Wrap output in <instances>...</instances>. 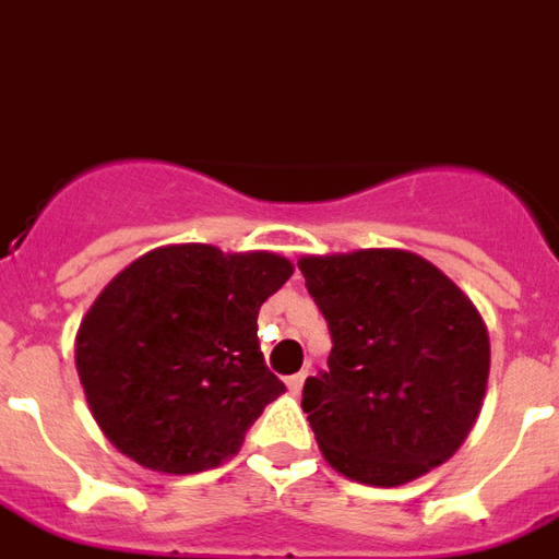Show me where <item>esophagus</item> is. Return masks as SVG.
Instances as JSON below:
<instances>
[{
	"label": "esophagus",
	"instance_id": "obj_1",
	"mask_svg": "<svg viewBox=\"0 0 559 559\" xmlns=\"http://www.w3.org/2000/svg\"><path fill=\"white\" fill-rule=\"evenodd\" d=\"M305 379H308V370H301V373H296V376H290V379H287V388H290V394H296V396L301 394V388H305Z\"/></svg>",
	"mask_w": 559,
	"mask_h": 559
}]
</instances>
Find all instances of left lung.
Here are the masks:
<instances>
[{
  "label": "left lung",
  "instance_id": "left-lung-1",
  "mask_svg": "<svg viewBox=\"0 0 559 559\" xmlns=\"http://www.w3.org/2000/svg\"><path fill=\"white\" fill-rule=\"evenodd\" d=\"M299 269L332 332L329 370L301 391L329 465L367 486H403L448 462L489 379L474 301L400 248L301 258Z\"/></svg>",
  "mask_w": 559,
  "mask_h": 559
}]
</instances>
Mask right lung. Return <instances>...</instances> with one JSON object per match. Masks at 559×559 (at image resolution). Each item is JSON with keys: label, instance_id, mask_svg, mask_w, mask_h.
I'll list each match as a JSON object with an SVG mask.
<instances>
[{"label": "right lung", "instance_id": "obj_1", "mask_svg": "<svg viewBox=\"0 0 559 559\" xmlns=\"http://www.w3.org/2000/svg\"><path fill=\"white\" fill-rule=\"evenodd\" d=\"M293 275L272 251L153 248L109 281L76 334L94 420L163 474L216 468L287 388L263 361L260 305Z\"/></svg>", "mask_w": 559, "mask_h": 559}]
</instances>
